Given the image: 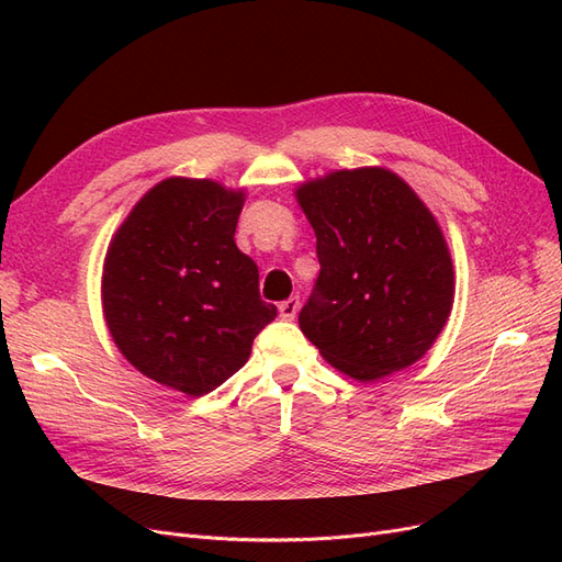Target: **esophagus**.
Returning a JSON list of instances; mask_svg holds the SVG:
<instances>
[{
	"mask_svg": "<svg viewBox=\"0 0 562 562\" xmlns=\"http://www.w3.org/2000/svg\"><path fill=\"white\" fill-rule=\"evenodd\" d=\"M299 305H301L299 296H292V299L282 301V303H280V317H282V319H294L296 313H299Z\"/></svg>",
	"mask_w": 562,
	"mask_h": 562,
	"instance_id": "obj_1",
	"label": "esophagus"
}]
</instances>
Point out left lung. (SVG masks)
<instances>
[{
    "mask_svg": "<svg viewBox=\"0 0 562 562\" xmlns=\"http://www.w3.org/2000/svg\"><path fill=\"white\" fill-rule=\"evenodd\" d=\"M319 276L299 327L338 371L369 383L415 364L448 322L456 282L443 233L400 175L336 170L296 189Z\"/></svg>",
    "mask_w": 562,
    "mask_h": 562,
    "instance_id": "obj_1",
    "label": "left lung"
}]
</instances>
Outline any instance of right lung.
<instances>
[{"label": "right lung", "mask_w": 562, "mask_h": 562, "mask_svg": "<svg viewBox=\"0 0 562 562\" xmlns=\"http://www.w3.org/2000/svg\"><path fill=\"white\" fill-rule=\"evenodd\" d=\"M245 193L212 179H162L114 233L102 311L121 355L156 383L203 396L245 367L278 307L233 235Z\"/></svg>", "instance_id": "right-lung-1"}]
</instances>
